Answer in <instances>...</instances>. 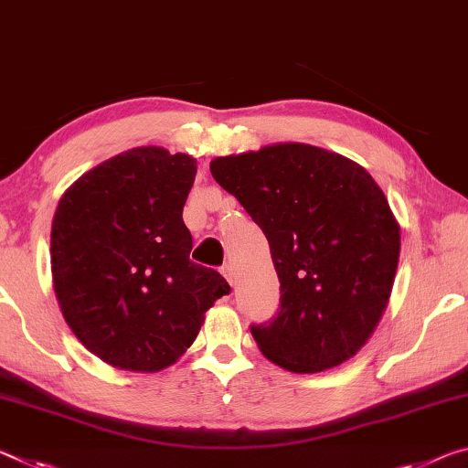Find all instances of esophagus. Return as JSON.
<instances>
[{"instance_id":"obj_1","label":"esophagus","mask_w":468,"mask_h":468,"mask_svg":"<svg viewBox=\"0 0 468 468\" xmlns=\"http://www.w3.org/2000/svg\"><path fill=\"white\" fill-rule=\"evenodd\" d=\"M221 275H224V278L229 282V284H232V282H234V267L229 265V263L221 265Z\"/></svg>"}]
</instances>
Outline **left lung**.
<instances>
[{
  "label": "left lung",
  "mask_w": 468,
  "mask_h": 468,
  "mask_svg": "<svg viewBox=\"0 0 468 468\" xmlns=\"http://www.w3.org/2000/svg\"><path fill=\"white\" fill-rule=\"evenodd\" d=\"M209 167L263 229L280 278L278 315L250 325L259 350L294 373L355 356L384 315L400 257V228L369 172L304 143Z\"/></svg>",
  "instance_id": "obj_1"
}]
</instances>
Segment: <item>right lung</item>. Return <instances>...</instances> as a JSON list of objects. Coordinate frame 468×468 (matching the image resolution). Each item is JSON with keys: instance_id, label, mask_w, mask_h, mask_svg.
<instances>
[{"instance_id": "1", "label": "right lung", "mask_w": 468, "mask_h": 468, "mask_svg": "<svg viewBox=\"0 0 468 468\" xmlns=\"http://www.w3.org/2000/svg\"><path fill=\"white\" fill-rule=\"evenodd\" d=\"M197 162L136 147L82 174L51 224L53 288L76 338L107 365L155 373L195 342L228 282L190 261L182 209Z\"/></svg>"}]
</instances>
